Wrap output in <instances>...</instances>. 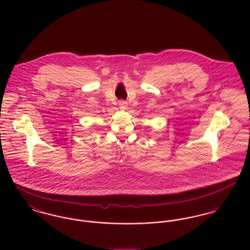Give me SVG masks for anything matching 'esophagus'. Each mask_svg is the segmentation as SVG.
<instances>
[{"label": "esophagus", "instance_id": "obj_1", "mask_svg": "<svg viewBox=\"0 0 250 250\" xmlns=\"http://www.w3.org/2000/svg\"><path fill=\"white\" fill-rule=\"evenodd\" d=\"M118 105H119V107L121 108V109H126L127 108V102L126 101H124V100H120L119 102H118Z\"/></svg>", "mask_w": 250, "mask_h": 250}]
</instances>
